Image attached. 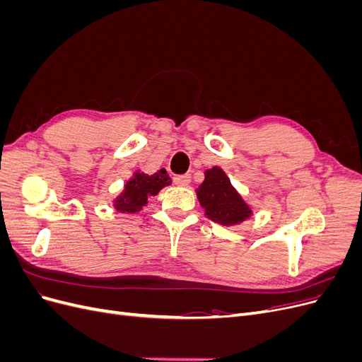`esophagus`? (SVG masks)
<instances>
[{
    "instance_id": "1",
    "label": "esophagus",
    "mask_w": 362,
    "mask_h": 362,
    "mask_svg": "<svg viewBox=\"0 0 362 362\" xmlns=\"http://www.w3.org/2000/svg\"><path fill=\"white\" fill-rule=\"evenodd\" d=\"M173 182L177 185H189L190 182V175L184 173V175H175L173 177Z\"/></svg>"
}]
</instances>
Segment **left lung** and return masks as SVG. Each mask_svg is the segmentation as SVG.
Returning a JSON list of instances; mask_svg holds the SVG:
<instances>
[{"label":"left lung","mask_w":362,"mask_h":362,"mask_svg":"<svg viewBox=\"0 0 362 362\" xmlns=\"http://www.w3.org/2000/svg\"><path fill=\"white\" fill-rule=\"evenodd\" d=\"M204 175L205 178L196 189V194L210 221L223 226H233L252 216V208L235 190L222 168L206 169Z\"/></svg>","instance_id":"obj_1"}]
</instances>
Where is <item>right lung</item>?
<instances>
[{
	"mask_svg": "<svg viewBox=\"0 0 362 362\" xmlns=\"http://www.w3.org/2000/svg\"><path fill=\"white\" fill-rule=\"evenodd\" d=\"M170 184L172 180L166 169H160L152 175L136 170L125 182L122 193L113 199V206L119 213H137L148 204V198L158 194L163 187Z\"/></svg>",
	"mask_w": 362,
	"mask_h": 362,
	"instance_id": "1",
	"label": "right lung"
}]
</instances>
